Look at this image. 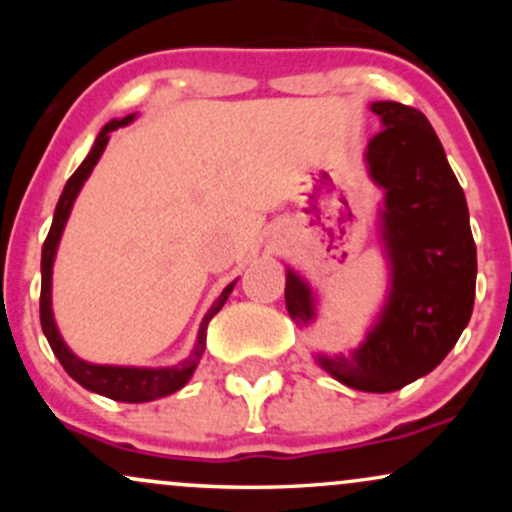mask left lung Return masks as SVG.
<instances>
[{
    "label": "left lung",
    "instance_id": "8db88e82",
    "mask_svg": "<svg viewBox=\"0 0 512 512\" xmlns=\"http://www.w3.org/2000/svg\"><path fill=\"white\" fill-rule=\"evenodd\" d=\"M380 129L366 149L368 175L383 190L378 233L390 289L366 339L351 354H315L334 380L361 392H395L450 354L474 308L477 245L464 192L421 110L370 103ZM286 310L298 327L317 317V296L286 267Z\"/></svg>",
    "mask_w": 512,
    "mask_h": 512
}]
</instances>
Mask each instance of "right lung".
Instances as JSON below:
<instances>
[{
    "label": "right lung",
    "mask_w": 512,
    "mask_h": 512,
    "mask_svg": "<svg viewBox=\"0 0 512 512\" xmlns=\"http://www.w3.org/2000/svg\"><path fill=\"white\" fill-rule=\"evenodd\" d=\"M137 117V113L122 117V120H110L108 125L101 129V134L93 142V149L88 151V156L84 158L79 168L74 170L72 178L67 180L64 185L60 202L55 207V216H52V226L48 238H45L43 245V257H40V274H43V281H40V325H43L45 337H48L50 349L55 351V356L60 358L62 368L67 370L69 375L86 390L98 392V395L115 399V402H129V404H139V402H151V399L166 397L178 392L180 387H185L190 383L192 373L199 366V358L204 354V346H207V327L219 310L223 308V303L228 301L231 296L233 286L236 281L226 286L221 291V296L216 298L214 305L207 310L204 315L202 325H199V334L192 354L180 361L178 366H166V368H134V366H101V363H88L84 358H79L64 344L60 330H57L55 315H52V264H55V255L57 248H60V238L64 233V226H67L69 214H72V207L79 197L81 187L91 175L93 166L98 163V158L103 156L105 146H108L110 132H115L117 127H125L129 122Z\"/></svg>",
    "instance_id": "obj_1"
}]
</instances>
